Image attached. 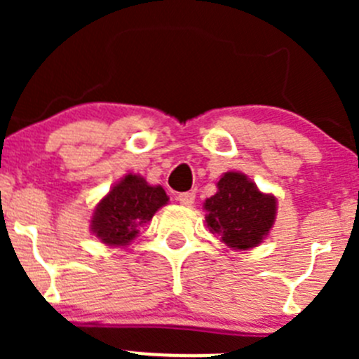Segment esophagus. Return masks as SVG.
<instances>
[{
	"mask_svg": "<svg viewBox=\"0 0 359 359\" xmlns=\"http://www.w3.org/2000/svg\"><path fill=\"white\" fill-rule=\"evenodd\" d=\"M177 200H179L180 205L184 206H191L196 200V196H194V193H180L179 196H177Z\"/></svg>",
	"mask_w": 359,
	"mask_h": 359,
	"instance_id": "esophagus-1",
	"label": "esophagus"
}]
</instances>
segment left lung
<instances>
[{
	"mask_svg": "<svg viewBox=\"0 0 359 359\" xmlns=\"http://www.w3.org/2000/svg\"><path fill=\"white\" fill-rule=\"evenodd\" d=\"M217 194L205 201L206 226L227 247H257L274 224L276 198L262 194L243 173L227 172L217 182Z\"/></svg>",
	"mask_w": 359,
	"mask_h": 359,
	"instance_id": "1",
	"label": "left lung"
}]
</instances>
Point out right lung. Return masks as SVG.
Masks as SVG:
<instances>
[{
  "label": "right lung",
  "mask_w": 359,
  "mask_h": 359,
  "mask_svg": "<svg viewBox=\"0 0 359 359\" xmlns=\"http://www.w3.org/2000/svg\"><path fill=\"white\" fill-rule=\"evenodd\" d=\"M166 201L168 196L163 187L149 186L139 175H126L97 205L92 231L102 243L123 247Z\"/></svg>",
  "instance_id": "obj_1"
}]
</instances>
